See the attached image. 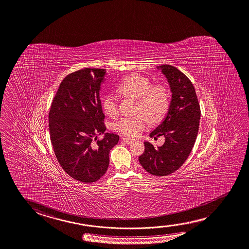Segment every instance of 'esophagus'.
<instances>
[{
	"instance_id": "34e87169",
	"label": "esophagus",
	"mask_w": 249,
	"mask_h": 249,
	"mask_svg": "<svg viewBox=\"0 0 249 249\" xmlns=\"http://www.w3.org/2000/svg\"><path fill=\"white\" fill-rule=\"evenodd\" d=\"M123 141L124 142L127 143V144H132V143L134 142V141L130 140V139L123 138Z\"/></svg>"
}]
</instances>
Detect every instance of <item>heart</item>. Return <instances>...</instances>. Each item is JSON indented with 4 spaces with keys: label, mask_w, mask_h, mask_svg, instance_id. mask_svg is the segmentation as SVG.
Returning <instances> with one entry per match:
<instances>
[{
    "label": "heart",
    "mask_w": 249,
    "mask_h": 249,
    "mask_svg": "<svg viewBox=\"0 0 249 249\" xmlns=\"http://www.w3.org/2000/svg\"><path fill=\"white\" fill-rule=\"evenodd\" d=\"M119 89L123 94L138 100L137 110L147 114L152 122H160L167 114L170 101L165 87H152L147 78L132 74L123 80ZM103 109L110 117L118 114L117 100L114 94H108L104 99ZM146 116L140 114L133 117H124L114 124V128L122 135L135 138L148 125L149 119Z\"/></svg>",
    "instance_id": "b5f03b06"
}]
</instances>
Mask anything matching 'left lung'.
Instances as JSON below:
<instances>
[{"label": "left lung", "instance_id": "1", "mask_svg": "<svg viewBox=\"0 0 249 249\" xmlns=\"http://www.w3.org/2000/svg\"><path fill=\"white\" fill-rule=\"evenodd\" d=\"M156 69L167 79L171 101L163 122L149 136L156 139L163 135L165 142L155 147L144 142L145 151L139 161L151 175L164 176L176 171L190 155L199 130L200 109L195 88L182 72L171 65Z\"/></svg>", "mask_w": 249, "mask_h": 249}]
</instances>
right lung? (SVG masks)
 Returning <instances> with one entry per match:
<instances>
[{
	"mask_svg": "<svg viewBox=\"0 0 249 249\" xmlns=\"http://www.w3.org/2000/svg\"><path fill=\"white\" fill-rule=\"evenodd\" d=\"M106 70L82 69L61 82L49 111L53 151L64 171L76 180L91 183L105 175L109 152L119 135L105 133L100 90ZM104 139L94 143L98 135Z\"/></svg>",
	"mask_w": 249,
	"mask_h": 249,
	"instance_id": "obj_1",
	"label": "right lung"
}]
</instances>
